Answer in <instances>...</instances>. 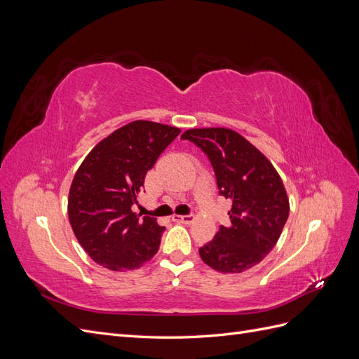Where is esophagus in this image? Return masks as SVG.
I'll use <instances>...</instances> for the list:
<instances>
[{
    "mask_svg": "<svg viewBox=\"0 0 359 359\" xmlns=\"http://www.w3.org/2000/svg\"><path fill=\"white\" fill-rule=\"evenodd\" d=\"M172 220L173 222H178V223H184V224H190L194 220V215L189 214V215H178V214H173L172 215Z\"/></svg>",
    "mask_w": 359,
    "mask_h": 359,
    "instance_id": "1",
    "label": "esophagus"
}]
</instances>
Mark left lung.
Listing matches in <instances>:
<instances>
[{
  "label": "left lung",
  "mask_w": 359,
  "mask_h": 359,
  "mask_svg": "<svg viewBox=\"0 0 359 359\" xmlns=\"http://www.w3.org/2000/svg\"><path fill=\"white\" fill-rule=\"evenodd\" d=\"M187 139L208 156L219 193L232 201L231 224L220 226L199 248L203 262L220 273L253 268L277 244L289 217V199L271 161L231 128H190Z\"/></svg>",
  "instance_id": "1"
}]
</instances>
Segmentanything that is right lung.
Returning <instances> with one entry per match:
<instances>
[{"instance_id": "1", "label": "right lung", "mask_w": 359, "mask_h": 359, "mask_svg": "<svg viewBox=\"0 0 359 359\" xmlns=\"http://www.w3.org/2000/svg\"><path fill=\"white\" fill-rule=\"evenodd\" d=\"M181 130L133 121L115 130L85 157L69 193V220L88 256L112 271L142 266L160 245L165 226L132 211L147 172Z\"/></svg>"}]
</instances>
